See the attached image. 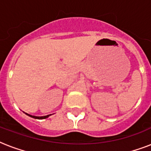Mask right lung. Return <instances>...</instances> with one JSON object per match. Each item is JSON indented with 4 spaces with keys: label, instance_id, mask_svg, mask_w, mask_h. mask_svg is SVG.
<instances>
[{
    "label": "right lung",
    "instance_id": "1",
    "mask_svg": "<svg viewBox=\"0 0 151 151\" xmlns=\"http://www.w3.org/2000/svg\"><path fill=\"white\" fill-rule=\"evenodd\" d=\"M27 115H29V117H34V118H36V119H45V118H47V117H49L51 114L46 115V116H43V117H36V116H32V115H29V114H27Z\"/></svg>",
    "mask_w": 151,
    "mask_h": 151
}]
</instances>
